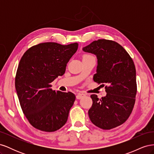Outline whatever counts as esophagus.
I'll list each match as a JSON object with an SVG mask.
<instances>
[{"mask_svg":"<svg viewBox=\"0 0 154 154\" xmlns=\"http://www.w3.org/2000/svg\"><path fill=\"white\" fill-rule=\"evenodd\" d=\"M84 96H85V94L84 93H78V94L76 95V98L78 100H80Z\"/></svg>","mask_w":154,"mask_h":154,"instance_id":"obj_1","label":"esophagus"}]
</instances>
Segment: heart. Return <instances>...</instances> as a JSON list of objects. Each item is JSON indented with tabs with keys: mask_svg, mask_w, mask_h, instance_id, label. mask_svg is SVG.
Returning a JSON list of instances; mask_svg holds the SVG:
<instances>
[{
	"mask_svg": "<svg viewBox=\"0 0 154 154\" xmlns=\"http://www.w3.org/2000/svg\"><path fill=\"white\" fill-rule=\"evenodd\" d=\"M91 57V56H89V55H87V54H85V55H83V57Z\"/></svg>",
	"mask_w": 154,
	"mask_h": 154,
	"instance_id": "b5f03b06",
	"label": "heart"
}]
</instances>
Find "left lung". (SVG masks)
I'll return each mask as SVG.
<instances>
[{"instance_id": "8db88e82", "label": "left lung", "mask_w": 154, "mask_h": 154, "mask_svg": "<svg viewBox=\"0 0 154 154\" xmlns=\"http://www.w3.org/2000/svg\"><path fill=\"white\" fill-rule=\"evenodd\" d=\"M97 60L93 80L106 83V94L101 99L91 96L92 105L88 114L91 122L103 130L124 123L132 113L137 92L136 67L126 50L114 41L100 39L83 48Z\"/></svg>"}]
</instances>
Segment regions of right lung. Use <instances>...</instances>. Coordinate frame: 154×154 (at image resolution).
Instances as JSON below:
<instances>
[{
    "label": "right lung",
    "instance_id": "1",
    "mask_svg": "<svg viewBox=\"0 0 154 154\" xmlns=\"http://www.w3.org/2000/svg\"><path fill=\"white\" fill-rule=\"evenodd\" d=\"M78 47V43H42L27 50L21 58L15 88L23 112L35 128L54 132L67 122L75 95L53 91L51 83L63 75Z\"/></svg>",
    "mask_w": 154,
    "mask_h": 154
}]
</instances>
